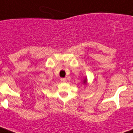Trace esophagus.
I'll list each match as a JSON object with an SVG mask.
<instances>
[{"label":"esophagus","instance_id":"34e87169","mask_svg":"<svg viewBox=\"0 0 133 133\" xmlns=\"http://www.w3.org/2000/svg\"><path fill=\"white\" fill-rule=\"evenodd\" d=\"M61 81L62 82H67L66 78H61Z\"/></svg>","mask_w":133,"mask_h":133}]
</instances>
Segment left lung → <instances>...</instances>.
I'll return each instance as SVG.
<instances>
[{"label":"left lung","mask_w":133,"mask_h":133,"mask_svg":"<svg viewBox=\"0 0 133 133\" xmlns=\"http://www.w3.org/2000/svg\"><path fill=\"white\" fill-rule=\"evenodd\" d=\"M87 83V79H85L84 80V84H86Z\"/></svg>","instance_id":"8db88e82"}]
</instances>
